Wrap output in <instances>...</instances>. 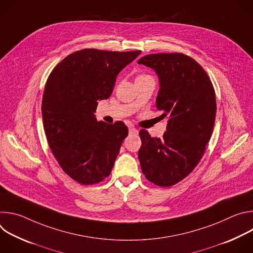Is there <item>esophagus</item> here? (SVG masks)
Segmentation results:
<instances>
[{
    "label": "esophagus",
    "mask_w": 253,
    "mask_h": 253,
    "mask_svg": "<svg viewBox=\"0 0 253 253\" xmlns=\"http://www.w3.org/2000/svg\"><path fill=\"white\" fill-rule=\"evenodd\" d=\"M129 134H131V135H137V134H138V130H137L134 126H130V127H129Z\"/></svg>",
    "instance_id": "34e87169"
}]
</instances>
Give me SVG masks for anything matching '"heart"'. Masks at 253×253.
I'll list each match as a JSON object with an SVG mask.
<instances>
[{"label":"heart","instance_id":"heart-1","mask_svg":"<svg viewBox=\"0 0 253 253\" xmlns=\"http://www.w3.org/2000/svg\"><path fill=\"white\" fill-rule=\"evenodd\" d=\"M139 77H146L145 75H143V76H139Z\"/></svg>","mask_w":253,"mask_h":253}]
</instances>
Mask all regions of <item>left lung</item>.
Here are the masks:
<instances>
[{
  "label": "left lung",
  "mask_w": 253,
  "mask_h": 253,
  "mask_svg": "<svg viewBox=\"0 0 253 253\" xmlns=\"http://www.w3.org/2000/svg\"><path fill=\"white\" fill-rule=\"evenodd\" d=\"M138 64L157 74L160 89L156 108L167 117L162 138L140 130V166L150 182L172 186L185 178L204 154L215 122L214 88L203 68L181 53L150 54Z\"/></svg>",
  "instance_id": "8db88e82"
}]
</instances>
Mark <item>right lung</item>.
<instances>
[{
	"mask_svg": "<svg viewBox=\"0 0 253 253\" xmlns=\"http://www.w3.org/2000/svg\"><path fill=\"white\" fill-rule=\"evenodd\" d=\"M140 54L84 49L63 59L47 80L42 116L49 146L64 172L81 184L99 183L112 171L128 128L121 121H97L94 113Z\"/></svg>",
	"mask_w": 253,
	"mask_h": 253,
	"instance_id": "1",
	"label": "right lung"
}]
</instances>
